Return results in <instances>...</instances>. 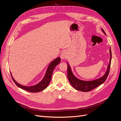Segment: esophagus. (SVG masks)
I'll return each instance as SVG.
<instances>
[{
  "label": "esophagus",
  "instance_id": "34e87169",
  "mask_svg": "<svg viewBox=\"0 0 121 121\" xmlns=\"http://www.w3.org/2000/svg\"><path fill=\"white\" fill-rule=\"evenodd\" d=\"M67 56H68V54H67V52H66V51H63V52H62L61 53H60V58L61 60H65V59H66V58H67Z\"/></svg>",
  "mask_w": 121,
  "mask_h": 121
}]
</instances>
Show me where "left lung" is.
I'll use <instances>...</instances> for the list:
<instances>
[{"mask_svg":"<svg viewBox=\"0 0 121 121\" xmlns=\"http://www.w3.org/2000/svg\"><path fill=\"white\" fill-rule=\"evenodd\" d=\"M101 30L106 35L105 32L103 29ZM109 53H110V58H109V63L107 67V69L105 74L101 77L96 79L92 81H84L77 78L73 74L70 65L67 63L68 64V78L69 81L71 84V85L74 88L78 91H83V92H88L92 89L95 88L101 84H103L107 79L109 72L110 69L111 60H112V52L111 47L109 48Z\"/></svg>","mask_w":121,"mask_h":121,"instance_id":"8db88e82","label":"left lung"}]
</instances>
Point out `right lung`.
<instances>
[{
    "instance_id": "right-lung-1",
    "label": "right lung",
    "mask_w": 121,
    "mask_h": 121,
    "mask_svg": "<svg viewBox=\"0 0 121 121\" xmlns=\"http://www.w3.org/2000/svg\"><path fill=\"white\" fill-rule=\"evenodd\" d=\"M60 58L59 57H58L56 59L54 60L51 62L48 65V67H47L44 76V77L43 78L41 81L38 83L37 84H36L35 85L33 86H27L21 85V84L18 83L16 80L14 79L11 72H10V75L11 76H12L13 82L16 84V85L17 86L26 91H29V92H40V91H41L43 90H44L45 88H46L47 86H48L49 84L51 81V79H52V74L54 70V69L58 64L60 63Z\"/></svg>"
}]
</instances>
